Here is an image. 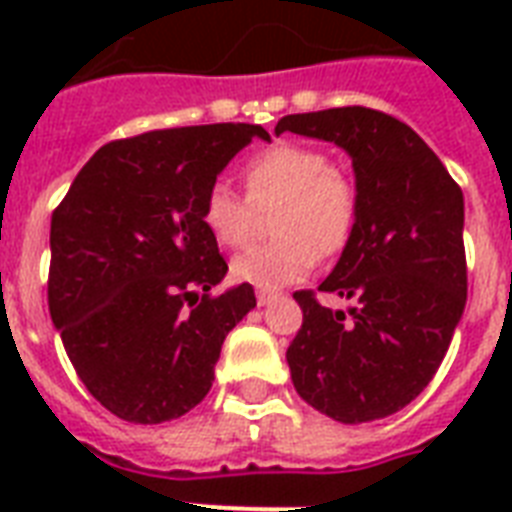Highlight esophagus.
<instances>
[{"label": "esophagus", "instance_id": "esophagus-1", "mask_svg": "<svg viewBox=\"0 0 512 512\" xmlns=\"http://www.w3.org/2000/svg\"><path fill=\"white\" fill-rule=\"evenodd\" d=\"M273 300H279V292H271V289H257V305H271Z\"/></svg>", "mask_w": 512, "mask_h": 512}]
</instances>
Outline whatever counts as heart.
Returning a JSON list of instances; mask_svg holds the SVG:
<instances>
[{"mask_svg": "<svg viewBox=\"0 0 512 512\" xmlns=\"http://www.w3.org/2000/svg\"><path fill=\"white\" fill-rule=\"evenodd\" d=\"M241 196L212 183L201 201V223L225 249L244 247L257 231L260 212L276 207L268 244L247 249L231 263L233 279L260 289L300 281L321 257L348 247L358 223L353 180L332 167L327 151L308 143H273L241 164Z\"/></svg>", "mask_w": 512, "mask_h": 512, "instance_id": "obj_1", "label": "heart"}]
</instances>
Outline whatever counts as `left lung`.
I'll list each match as a JSON object with an SVG mask.
<instances>
[{
  "label": "left lung",
  "mask_w": 512,
  "mask_h": 512,
  "mask_svg": "<svg viewBox=\"0 0 512 512\" xmlns=\"http://www.w3.org/2000/svg\"><path fill=\"white\" fill-rule=\"evenodd\" d=\"M281 132L345 148L358 191L356 233L319 287L356 305L345 316L313 289L295 292L303 327L287 348L292 382L332 420H380L428 388L465 311L462 188L409 124L374 108L284 116Z\"/></svg>",
  "instance_id": "left-lung-1"
}]
</instances>
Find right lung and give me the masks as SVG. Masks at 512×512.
Returning <instances> with one entry per match:
<instances>
[{
    "mask_svg": "<svg viewBox=\"0 0 512 512\" xmlns=\"http://www.w3.org/2000/svg\"><path fill=\"white\" fill-rule=\"evenodd\" d=\"M260 124H199L111 140L50 223L47 303L79 380L108 412L159 425L215 380L225 335L255 308L252 284L212 295L228 271L201 201Z\"/></svg>",
    "mask_w": 512,
    "mask_h": 512,
    "instance_id": "1",
    "label": "right lung"
}]
</instances>
